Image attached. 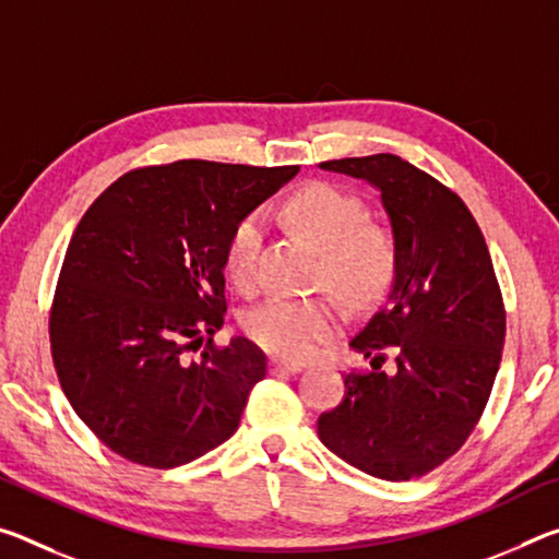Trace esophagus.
Listing matches in <instances>:
<instances>
[{
	"mask_svg": "<svg viewBox=\"0 0 559 559\" xmlns=\"http://www.w3.org/2000/svg\"><path fill=\"white\" fill-rule=\"evenodd\" d=\"M300 368H304V362H298V360H283V358L271 360L273 373H296V370H300Z\"/></svg>",
	"mask_w": 559,
	"mask_h": 559,
	"instance_id": "34e87169",
	"label": "esophagus"
}]
</instances>
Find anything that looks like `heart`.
Returning a JSON list of instances; mask_svg holds the SVG:
<instances>
[{"instance_id": "obj_1", "label": "heart", "mask_w": 559, "mask_h": 559, "mask_svg": "<svg viewBox=\"0 0 559 559\" xmlns=\"http://www.w3.org/2000/svg\"><path fill=\"white\" fill-rule=\"evenodd\" d=\"M283 218L318 251L316 283L331 286L348 304L360 306L383 294L393 276L395 251L385 228L362 221L356 199L328 183H306L283 203ZM261 221L246 214L226 241L224 265L236 288L259 281ZM341 321L338 298L328 290L311 296H273L248 308L241 325L248 338L283 358L311 356Z\"/></svg>"}]
</instances>
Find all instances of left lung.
<instances>
[{
  "mask_svg": "<svg viewBox=\"0 0 559 559\" xmlns=\"http://www.w3.org/2000/svg\"><path fill=\"white\" fill-rule=\"evenodd\" d=\"M321 168L380 191L395 276L385 304L350 338L370 370L343 373L345 395L318 415V438L362 473L413 480L453 457L483 418L504 343L500 283L471 209L430 174L395 154Z\"/></svg>",
  "mask_w": 559,
  "mask_h": 559,
  "instance_id": "1",
  "label": "left lung"
}]
</instances>
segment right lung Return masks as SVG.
<instances>
[{
	"instance_id": "1",
	"label": "right lung",
	"mask_w": 559,
	"mask_h": 559,
	"mask_svg": "<svg viewBox=\"0 0 559 559\" xmlns=\"http://www.w3.org/2000/svg\"><path fill=\"white\" fill-rule=\"evenodd\" d=\"M296 171L183 158L119 176L86 209L59 271L49 343L67 401L111 453L168 471L236 432L269 366L241 335L214 343L226 241Z\"/></svg>"
}]
</instances>
